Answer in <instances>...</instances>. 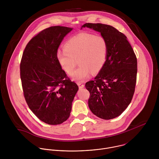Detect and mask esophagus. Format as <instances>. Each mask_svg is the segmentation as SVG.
<instances>
[{
	"instance_id": "34e87169",
	"label": "esophagus",
	"mask_w": 159,
	"mask_h": 159,
	"mask_svg": "<svg viewBox=\"0 0 159 159\" xmlns=\"http://www.w3.org/2000/svg\"><path fill=\"white\" fill-rule=\"evenodd\" d=\"M77 85H79V89H82L84 87V85L83 84H82L81 82H77Z\"/></svg>"
}]
</instances>
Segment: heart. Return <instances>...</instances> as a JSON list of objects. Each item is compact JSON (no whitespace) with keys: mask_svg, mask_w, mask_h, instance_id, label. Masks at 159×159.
Masks as SVG:
<instances>
[{"mask_svg":"<svg viewBox=\"0 0 159 159\" xmlns=\"http://www.w3.org/2000/svg\"><path fill=\"white\" fill-rule=\"evenodd\" d=\"M108 50V43L104 36L82 33L68 40L63 49L57 50L56 58L67 74L72 72L78 60L79 66L71 77L80 82L90 73L96 74L101 70L107 60Z\"/></svg>","mask_w":159,"mask_h":159,"instance_id":"obj_1","label":"heart"}]
</instances>
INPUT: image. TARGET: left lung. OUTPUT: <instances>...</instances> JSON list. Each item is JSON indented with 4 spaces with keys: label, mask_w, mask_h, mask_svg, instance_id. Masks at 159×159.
I'll use <instances>...</instances> for the list:
<instances>
[{
    "label": "left lung",
    "mask_w": 159,
    "mask_h": 159,
    "mask_svg": "<svg viewBox=\"0 0 159 159\" xmlns=\"http://www.w3.org/2000/svg\"><path fill=\"white\" fill-rule=\"evenodd\" d=\"M99 32L108 43L106 61L94 80L85 84L90 93L89 109L104 120L120 116L133 98L137 74V60L126 36L114 27L85 23L82 28Z\"/></svg>",
    "instance_id": "8db88e82"
}]
</instances>
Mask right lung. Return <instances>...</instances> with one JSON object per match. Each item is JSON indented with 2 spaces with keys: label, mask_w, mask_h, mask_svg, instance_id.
<instances>
[{
  "label": "right lung",
  "mask_w": 159,
  "mask_h": 159,
  "mask_svg": "<svg viewBox=\"0 0 159 159\" xmlns=\"http://www.w3.org/2000/svg\"><path fill=\"white\" fill-rule=\"evenodd\" d=\"M71 28L52 26L27 44L20 64V75L26 101L34 114L48 125H60L70 116L79 87L66 76L56 53Z\"/></svg>",
  "instance_id": "obj_1"
}]
</instances>
